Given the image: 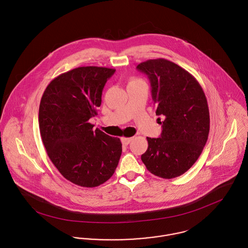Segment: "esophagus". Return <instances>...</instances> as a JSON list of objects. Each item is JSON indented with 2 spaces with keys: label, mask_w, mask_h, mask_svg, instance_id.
<instances>
[{
  "label": "esophagus",
  "mask_w": 248,
  "mask_h": 248,
  "mask_svg": "<svg viewBox=\"0 0 248 248\" xmlns=\"http://www.w3.org/2000/svg\"><path fill=\"white\" fill-rule=\"evenodd\" d=\"M132 140H133V138H122V139H121L122 144L125 145V146H127Z\"/></svg>",
  "instance_id": "1"
}]
</instances>
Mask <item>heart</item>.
Masks as SVG:
<instances>
[{
  "label": "heart",
  "mask_w": 248,
  "mask_h": 248,
  "mask_svg": "<svg viewBox=\"0 0 248 248\" xmlns=\"http://www.w3.org/2000/svg\"><path fill=\"white\" fill-rule=\"evenodd\" d=\"M139 81H140V80H139V79H133L131 82H139Z\"/></svg>",
  "instance_id": "obj_1"
}]
</instances>
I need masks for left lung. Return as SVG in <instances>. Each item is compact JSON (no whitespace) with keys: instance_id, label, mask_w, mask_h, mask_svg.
<instances>
[{"instance_id":"1","label":"left lung","mask_w":248,"mask_h":248,"mask_svg":"<svg viewBox=\"0 0 248 248\" xmlns=\"http://www.w3.org/2000/svg\"><path fill=\"white\" fill-rule=\"evenodd\" d=\"M137 69L151 83L152 98L162 127L159 138H147L148 149L141 155L147 170L162 178L179 177L198 160L210 129L209 108L197 79L166 59L140 63Z\"/></svg>"}]
</instances>
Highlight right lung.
<instances>
[{"mask_svg":"<svg viewBox=\"0 0 248 248\" xmlns=\"http://www.w3.org/2000/svg\"><path fill=\"white\" fill-rule=\"evenodd\" d=\"M114 69L79 67L54 78L39 107V129L47 155L61 175L81 187H96L117 167L122 144L89 120L97 114Z\"/></svg>","mask_w":248,"mask_h":248,"instance_id":"1","label":"right lung"}]
</instances>
